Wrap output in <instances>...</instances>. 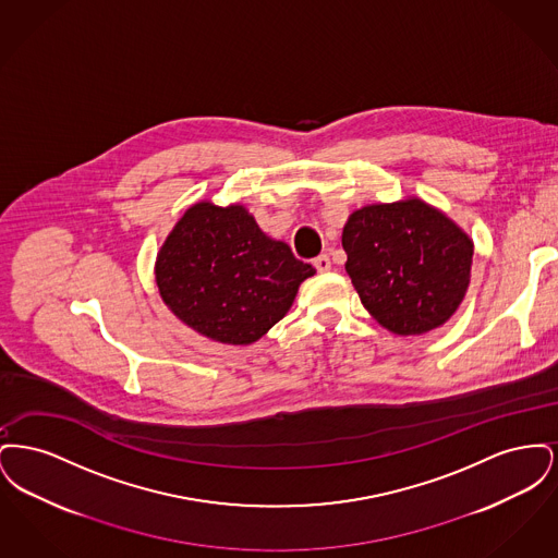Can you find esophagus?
<instances>
[{"mask_svg": "<svg viewBox=\"0 0 558 558\" xmlns=\"http://www.w3.org/2000/svg\"><path fill=\"white\" fill-rule=\"evenodd\" d=\"M314 267L318 269L319 274H322V271H328V269H330V257H328V255H319V257L314 259Z\"/></svg>", "mask_w": 558, "mask_h": 558, "instance_id": "obj_1", "label": "esophagus"}]
</instances>
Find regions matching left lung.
Listing matches in <instances>:
<instances>
[{
  "mask_svg": "<svg viewBox=\"0 0 558 558\" xmlns=\"http://www.w3.org/2000/svg\"><path fill=\"white\" fill-rule=\"evenodd\" d=\"M343 248L362 305L401 337L441 326L469 289L473 242L418 198L353 213Z\"/></svg>",
  "mask_w": 558,
  "mask_h": 558,
  "instance_id": "8db88e82",
  "label": "left lung"
}]
</instances>
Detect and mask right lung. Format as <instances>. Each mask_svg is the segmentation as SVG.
I'll return each mask as SVG.
<instances>
[{
    "mask_svg": "<svg viewBox=\"0 0 558 558\" xmlns=\"http://www.w3.org/2000/svg\"><path fill=\"white\" fill-rule=\"evenodd\" d=\"M316 269L267 239L242 207L198 203L184 213L157 259L169 310L226 345H248L284 318L299 284Z\"/></svg>",
    "mask_w": 558,
    "mask_h": 558,
    "instance_id": "add662e5",
    "label": "right lung"
}]
</instances>
